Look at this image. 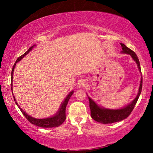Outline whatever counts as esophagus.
<instances>
[{
	"label": "esophagus",
	"instance_id": "obj_1",
	"mask_svg": "<svg viewBox=\"0 0 153 153\" xmlns=\"http://www.w3.org/2000/svg\"><path fill=\"white\" fill-rule=\"evenodd\" d=\"M87 84L86 81L84 79H79L78 82H77V87L80 88H84L85 87V86Z\"/></svg>",
	"mask_w": 153,
	"mask_h": 153
}]
</instances>
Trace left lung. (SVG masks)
Wrapping results in <instances>:
<instances>
[{"label":"left lung","instance_id":"obj_1","mask_svg":"<svg viewBox=\"0 0 153 153\" xmlns=\"http://www.w3.org/2000/svg\"><path fill=\"white\" fill-rule=\"evenodd\" d=\"M122 51H121L123 54H128L131 56L133 60L136 62L139 69V71L141 73L140 65L139 59L136 53L132 51L131 49L127 47V46L122 43H120ZM142 88V76L141 77L140 83V86L138 89V92L136 97L134 98L132 102L129 103L124 107L117 108V109H111V108H107L102 107H100L97 102H95L92 98H90L88 96L89 102H90V114L93 120L97 122L101 123L103 124L113 123L115 122H118L123 120H125L128 116L130 115L131 111L134 109V107L136 104L138 99L141 94Z\"/></svg>","mask_w":153,"mask_h":153}]
</instances>
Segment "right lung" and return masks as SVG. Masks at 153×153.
I'll return each mask as SVG.
<instances>
[{"label":"right lung","instance_id":"obj_1","mask_svg":"<svg viewBox=\"0 0 153 153\" xmlns=\"http://www.w3.org/2000/svg\"><path fill=\"white\" fill-rule=\"evenodd\" d=\"M34 46H36V45L31 46V47L28 49V51L27 52H25L24 55L19 56V57L17 59V61H15L14 65H13V67L12 71H11V85L12 93H13V71H14L15 67V66H16V64L18 63V62H19L21 60H22V59L24 58L25 55H27V54L32 50ZM73 94H74V90H72V91H71L69 93L68 95H67L66 98L64 99L63 101L62 102L60 108H59L58 111L55 114V115L51 116V117H49L47 118H43V119L34 118V117H32V116H30V115H28V114L25 113V111L19 107V105L17 102L16 99H15L14 96H13V99L15 100V102L16 103L17 106L19 107L20 111H22L23 115L25 116V118H26L31 123H32L35 126H37L38 127H41V128H56V127L61 126V124L64 122L65 120V119H66V115H65L66 107H67V103H68L69 98H71V97Z\"/></svg>","mask_w":153,"mask_h":153}]
</instances>
